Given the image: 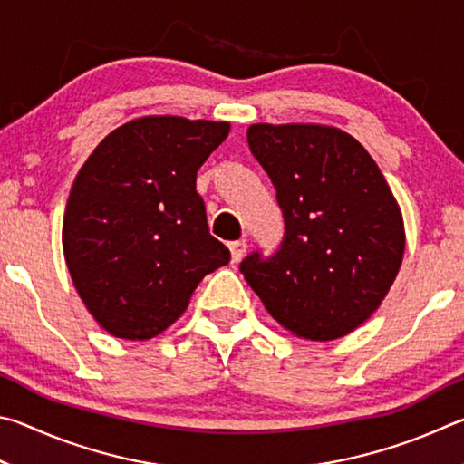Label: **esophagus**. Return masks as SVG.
Wrapping results in <instances>:
<instances>
[{
  "instance_id": "obj_1",
  "label": "esophagus",
  "mask_w": 464,
  "mask_h": 464,
  "mask_svg": "<svg viewBox=\"0 0 464 464\" xmlns=\"http://www.w3.org/2000/svg\"><path fill=\"white\" fill-rule=\"evenodd\" d=\"M227 248H230L232 263H238V261H242V256H245V253H246V240L242 238V240H237V242H230Z\"/></svg>"
}]
</instances>
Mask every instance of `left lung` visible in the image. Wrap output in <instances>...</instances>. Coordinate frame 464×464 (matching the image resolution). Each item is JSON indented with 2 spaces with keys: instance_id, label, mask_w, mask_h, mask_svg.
Here are the masks:
<instances>
[{
  "instance_id": "1",
  "label": "left lung",
  "mask_w": 464,
  "mask_h": 464,
  "mask_svg": "<svg viewBox=\"0 0 464 464\" xmlns=\"http://www.w3.org/2000/svg\"><path fill=\"white\" fill-rule=\"evenodd\" d=\"M248 146L277 189L285 237L271 258L240 265L275 320L315 343L367 322L405 250L400 203L367 149L324 124H253Z\"/></svg>"
}]
</instances>
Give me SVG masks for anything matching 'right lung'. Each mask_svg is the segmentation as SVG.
Masks as SVG:
<instances>
[{"label":"right lung","instance_id":"right-lung-1","mask_svg":"<svg viewBox=\"0 0 464 464\" xmlns=\"http://www.w3.org/2000/svg\"><path fill=\"white\" fill-rule=\"evenodd\" d=\"M227 121L142 116L103 138L71 187L63 253L108 334L149 340L175 324L208 273L230 261L195 191Z\"/></svg>","mask_w":464,"mask_h":464}]
</instances>
